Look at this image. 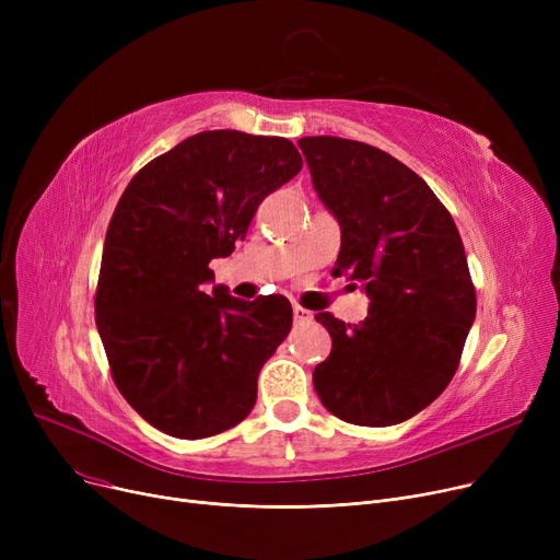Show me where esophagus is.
Instances as JSON below:
<instances>
[{
	"instance_id": "1",
	"label": "esophagus",
	"mask_w": 560,
	"mask_h": 560,
	"mask_svg": "<svg viewBox=\"0 0 560 560\" xmlns=\"http://www.w3.org/2000/svg\"><path fill=\"white\" fill-rule=\"evenodd\" d=\"M292 317H295L298 325H304V322H311V319H313V313L306 311L304 306H292Z\"/></svg>"
}]
</instances>
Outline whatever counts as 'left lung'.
Instances as JSON below:
<instances>
[{
    "label": "left lung",
    "instance_id": "left-lung-1",
    "mask_svg": "<svg viewBox=\"0 0 560 560\" xmlns=\"http://www.w3.org/2000/svg\"><path fill=\"white\" fill-rule=\"evenodd\" d=\"M298 144L342 231L336 275L370 298L359 325L315 315L334 342L313 372L315 393L345 422L399 424L450 386L475 322L460 233L422 176L395 156L336 136Z\"/></svg>",
    "mask_w": 560,
    "mask_h": 560
}]
</instances>
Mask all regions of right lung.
Segmentation results:
<instances>
[{
	"label": "right lung",
	"instance_id": "1",
	"mask_svg": "<svg viewBox=\"0 0 560 560\" xmlns=\"http://www.w3.org/2000/svg\"><path fill=\"white\" fill-rule=\"evenodd\" d=\"M285 138L218 129L147 163L110 218L95 322L117 390L159 431L197 440L243 422L292 327L285 298L243 302L209 262L245 241L258 203L302 170Z\"/></svg>",
	"mask_w": 560,
	"mask_h": 560
}]
</instances>
